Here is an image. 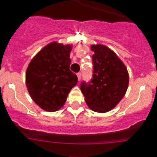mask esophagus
I'll return each mask as SVG.
<instances>
[{"label": "esophagus", "instance_id": "obj_1", "mask_svg": "<svg viewBox=\"0 0 157 157\" xmlns=\"http://www.w3.org/2000/svg\"><path fill=\"white\" fill-rule=\"evenodd\" d=\"M77 78H78V80L80 81V80H81V73H80V72L77 73Z\"/></svg>", "mask_w": 157, "mask_h": 157}]
</instances>
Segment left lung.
<instances>
[{
	"label": "left lung",
	"instance_id": "left-lung-1",
	"mask_svg": "<svg viewBox=\"0 0 157 157\" xmlns=\"http://www.w3.org/2000/svg\"><path fill=\"white\" fill-rule=\"evenodd\" d=\"M93 74L90 83L82 82L80 90L89 108L104 113L115 108L125 95L129 75L124 63L105 45H93Z\"/></svg>",
	"mask_w": 157,
	"mask_h": 157
}]
</instances>
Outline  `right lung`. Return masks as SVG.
<instances>
[{
	"mask_svg": "<svg viewBox=\"0 0 157 157\" xmlns=\"http://www.w3.org/2000/svg\"><path fill=\"white\" fill-rule=\"evenodd\" d=\"M71 45L51 42L30 61L26 84L33 100L42 109L55 112L64 105L70 91L77 85V75L70 70Z\"/></svg>",
	"mask_w": 157,
	"mask_h": 157,
	"instance_id": "1",
	"label": "right lung"
}]
</instances>
